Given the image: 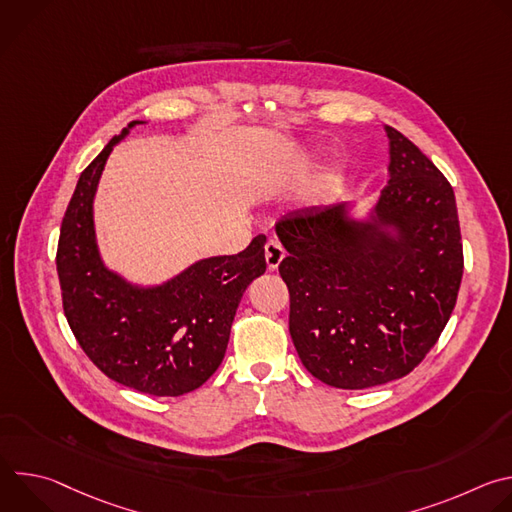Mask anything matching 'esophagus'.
Returning <instances> with one entry per match:
<instances>
[{
    "instance_id": "34e87169",
    "label": "esophagus",
    "mask_w": 512,
    "mask_h": 512,
    "mask_svg": "<svg viewBox=\"0 0 512 512\" xmlns=\"http://www.w3.org/2000/svg\"><path fill=\"white\" fill-rule=\"evenodd\" d=\"M283 257H285V251H283L281 243L275 241V239L267 241V245H265V261H267V267H269L271 271H275V269L279 267V263H281Z\"/></svg>"
}]
</instances>
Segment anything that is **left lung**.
Returning a JSON list of instances; mask_svg holds the SVG:
<instances>
[{
    "mask_svg": "<svg viewBox=\"0 0 512 512\" xmlns=\"http://www.w3.org/2000/svg\"><path fill=\"white\" fill-rule=\"evenodd\" d=\"M391 180L377 225L342 223V204L279 218L287 249L289 334L308 373L338 389H367L409 375L444 332L462 283L464 251L446 176L387 125Z\"/></svg>",
    "mask_w": 512,
    "mask_h": 512,
    "instance_id": "1",
    "label": "left lung"
}]
</instances>
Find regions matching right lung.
<instances>
[{"instance_id":"right-lung-1","label":"right lung","mask_w":512,"mask_h":512,"mask_svg":"<svg viewBox=\"0 0 512 512\" xmlns=\"http://www.w3.org/2000/svg\"><path fill=\"white\" fill-rule=\"evenodd\" d=\"M125 133L83 170L66 206L56 251L62 308L101 373L145 395L178 397L221 367L245 289L265 273V237H255L239 255L204 259L154 289L131 287L107 271L95 245L93 196Z\"/></svg>"}]
</instances>
